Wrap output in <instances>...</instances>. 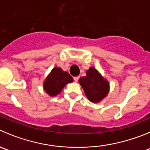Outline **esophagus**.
Segmentation results:
<instances>
[{
  "mask_svg": "<svg viewBox=\"0 0 150 150\" xmlns=\"http://www.w3.org/2000/svg\"><path fill=\"white\" fill-rule=\"evenodd\" d=\"M79 78H80L79 76H77V77H74L73 79H74V81H75V82H78V80H79Z\"/></svg>",
  "mask_w": 150,
  "mask_h": 150,
  "instance_id": "34e87169",
  "label": "esophagus"
}]
</instances>
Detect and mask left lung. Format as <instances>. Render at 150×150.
Masks as SVG:
<instances>
[{
  "instance_id": "obj_1",
  "label": "left lung",
  "mask_w": 150,
  "mask_h": 150,
  "mask_svg": "<svg viewBox=\"0 0 150 150\" xmlns=\"http://www.w3.org/2000/svg\"><path fill=\"white\" fill-rule=\"evenodd\" d=\"M79 83L86 96L92 102H100L109 92V83L93 67L86 72V76L80 78Z\"/></svg>"
}]
</instances>
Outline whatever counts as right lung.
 <instances>
[{"mask_svg": "<svg viewBox=\"0 0 150 150\" xmlns=\"http://www.w3.org/2000/svg\"><path fill=\"white\" fill-rule=\"evenodd\" d=\"M72 81L73 79L68 72H64L61 68L55 67L44 81L43 87L48 95L54 96L59 94L68 83Z\"/></svg>", "mask_w": 150, "mask_h": 150, "instance_id": "obj_1", "label": "right lung"}]
</instances>
